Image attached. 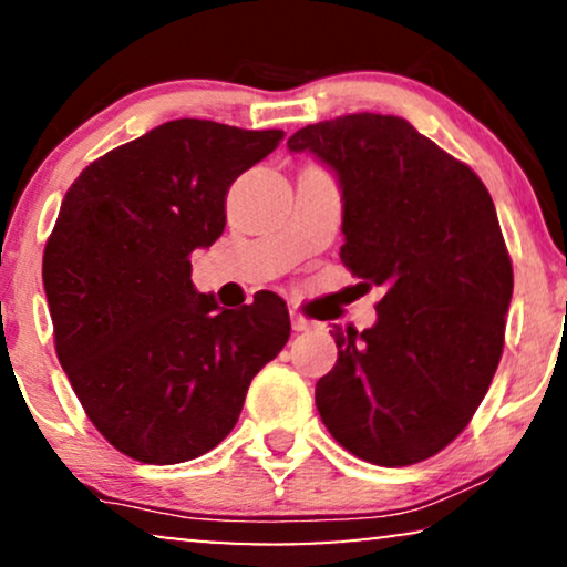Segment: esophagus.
<instances>
[{"label": "esophagus", "mask_w": 567, "mask_h": 567, "mask_svg": "<svg viewBox=\"0 0 567 567\" xmlns=\"http://www.w3.org/2000/svg\"><path fill=\"white\" fill-rule=\"evenodd\" d=\"M290 326H292V331H310L316 323L308 321V318H302L300 313H292L290 316Z\"/></svg>", "instance_id": "1"}]
</instances>
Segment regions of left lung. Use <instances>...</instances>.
Wrapping results in <instances>:
<instances>
[{
  "label": "left lung",
  "mask_w": 567,
  "mask_h": 567,
  "mask_svg": "<svg viewBox=\"0 0 567 567\" xmlns=\"http://www.w3.org/2000/svg\"><path fill=\"white\" fill-rule=\"evenodd\" d=\"M341 189V261L385 290L362 333L333 326L339 360L316 385L326 429L374 465L444 450L488 393L504 352L512 259L477 174L395 115L300 127Z\"/></svg>",
  "instance_id": "1"
}]
</instances>
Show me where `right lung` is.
<instances>
[{
  "label": "right lung",
  "mask_w": 567,
  "mask_h": 567,
  "mask_svg": "<svg viewBox=\"0 0 567 567\" xmlns=\"http://www.w3.org/2000/svg\"><path fill=\"white\" fill-rule=\"evenodd\" d=\"M282 138L182 117L100 156L63 197L43 254L55 354L127 457L177 465L218 446L290 339L287 308H220L189 261L226 228L230 185Z\"/></svg>",
  "instance_id": "add662e5"
}]
</instances>
